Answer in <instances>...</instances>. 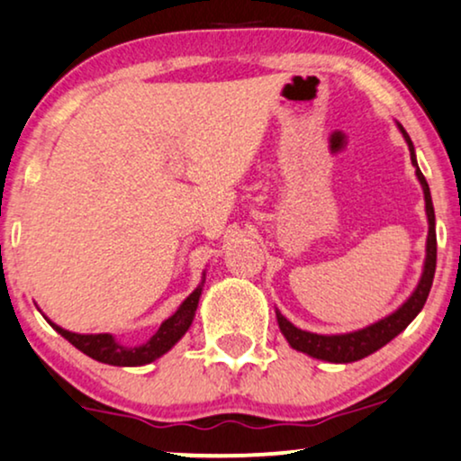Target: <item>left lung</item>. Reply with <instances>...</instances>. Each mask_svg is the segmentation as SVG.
Listing matches in <instances>:
<instances>
[{
	"instance_id": "obj_1",
	"label": "left lung",
	"mask_w": 461,
	"mask_h": 461,
	"mask_svg": "<svg viewBox=\"0 0 461 461\" xmlns=\"http://www.w3.org/2000/svg\"><path fill=\"white\" fill-rule=\"evenodd\" d=\"M402 136L408 143L411 149V162L414 170H417V179L423 187V198H425V215H428V241H425V260H423V271L419 277L417 288L411 293L404 303L400 305L395 312H391L389 316L380 318V321L372 322V325L357 329L350 333H333V335H322V333H312L303 331V329L294 327L280 310H276L277 325L286 342L291 344V348L305 352V355L314 357V359L329 361V363H352L359 361L363 357H369L372 352L383 348L384 344H389L395 335H400L411 322L417 318L419 312L423 310L425 301H428L431 282H434V271H436V215H434V204H431L429 185L425 181L423 173L419 170L417 164V153H414V145L411 136L402 123H397Z\"/></svg>"
}]
</instances>
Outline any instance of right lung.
Instances as JSON below:
<instances>
[{"label": "right lung", "mask_w": 461, "mask_h": 461, "mask_svg": "<svg viewBox=\"0 0 461 461\" xmlns=\"http://www.w3.org/2000/svg\"><path fill=\"white\" fill-rule=\"evenodd\" d=\"M203 286H204V271H203L201 284H198L194 291L190 293V297H185V301L179 305L177 312H175L173 316H168L160 325V329H158V331L140 346L119 344L111 333H72L64 327L55 325V322L49 321L47 316L44 318H47L49 325L53 327L61 338H66L74 348L85 352V355L92 357L95 361L109 363V366H119V367L147 366V363L160 359L162 355H167V352L173 348L181 338H184L196 316Z\"/></svg>", "instance_id": "1"}]
</instances>
